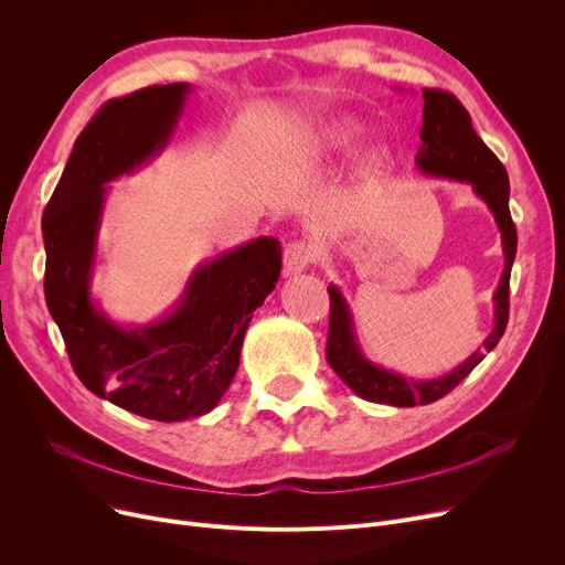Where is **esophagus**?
Segmentation results:
<instances>
[{
  "mask_svg": "<svg viewBox=\"0 0 565 565\" xmlns=\"http://www.w3.org/2000/svg\"><path fill=\"white\" fill-rule=\"evenodd\" d=\"M313 260V249L307 243H290L284 252V273L288 277L305 273L309 263Z\"/></svg>",
  "mask_w": 565,
  "mask_h": 565,
  "instance_id": "34e87169",
  "label": "esophagus"
}]
</instances>
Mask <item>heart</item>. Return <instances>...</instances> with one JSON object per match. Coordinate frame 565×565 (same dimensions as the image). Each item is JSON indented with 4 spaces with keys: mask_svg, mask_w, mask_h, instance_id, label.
Masks as SVG:
<instances>
[{
    "mask_svg": "<svg viewBox=\"0 0 565 565\" xmlns=\"http://www.w3.org/2000/svg\"><path fill=\"white\" fill-rule=\"evenodd\" d=\"M364 135L366 126L362 121H354V118H334V121L320 126L313 132L309 141V153L318 158H343L358 148ZM392 160L394 153L387 143H373L362 158V171L369 178L380 175L390 169Z\"/></svg>",
    "mask_w": 565,
    "mask_h": 565,
    "instance_id": "b5f03b06",
    "label": "heart"
}]
</instances>
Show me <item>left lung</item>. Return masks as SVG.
<instances>
[{
	"label": "left lung",
	"instance_id": "8db88e82",
	"mask_svg": "<svg viewBox=\"0 0 565 565\" xmlns=\"http://www.w3.org/2000/svg\"><path fill=\"white\" fill-rule=\"evenodd\" d=\"M422 96L424 128L422 146L414 162H417L419 171L428 178L467 183L471 192L490 207L501 233L503 273L492 295V332L486 337L483 345L473 350L454 371L435 377H412L371 362L364 348L360 345L358 332H354L352 309L345 295L339 290V286H328L332 309L328 352L324 354H328L330 366L360 398L394 407L428 405L441 396H447L456 384H460L483 362L486 352H490L499 343L509 322V281L518 252V231L509 211L511 185L507 169H503L497 156L483 143L477 130L471 128V116L456 96L439 92V88H424Z\"/></svg>",
	"mask_w": 565,
	"mask_h": 565
}]
</instances>
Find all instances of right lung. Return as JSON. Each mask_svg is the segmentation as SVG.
I'll return each instance as SVG.
<instances>
[{
	"label": "right lung",
	"instance_id": "right-lung-1",
	"mask_svg": "<svg viewBox=\"0 0 565 565\" xmlns=\"http://www.w3.org/2000/svg\"><path fill=\"white\" fill-rule=\"evenodd\" d=\"M192 86H148L109 100L77 137L45 213V302L88 392L156 422L211 412L241 364L252 313L281 275V245L260 235L199 263L160 318L114 320L94 298L98 235L109 183L156 160L178 128Z\"/></svg>",
	"mask_w": 565,
	"mask_h": 565
}]
</instances>
